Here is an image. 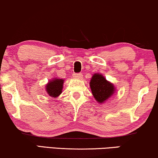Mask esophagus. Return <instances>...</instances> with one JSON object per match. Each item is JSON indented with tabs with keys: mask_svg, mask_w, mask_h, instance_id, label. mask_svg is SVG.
Here are the masks:
<instances>
[{
	"mask_svg": "<svg viewBox=\"0 0 158 158\" xmlns=\"http://www.w3.org/2000/svg\"><path fill=\"white\" fill-rule=\"evenodd\" d=\"M73 77L77 79H82L83 78V75L81 73H74L73 74Z\"/></svg>",
	"mask_w": 158,
	"mask_h": 158,
	"instance_id": "obj_1",
	"label": "esophagus"
}]
</instances>
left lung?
<instances>
[{
	"instance_id": "left-lung-1",
	"label": "left lung",
	"mask_w": 158,
	"mask_h": 158,
	"mask_svg": "<svg viewBox=\"0 0 158 158\" xmlns=\"http://www.w3.org/2000/svg\"><path fill=\"white\" fill-rule=\"evenodd\" d=\"M90 87L93 96L99 103L108 100L115 92V87L101 74L93 75L90 82Z\"/></svg>"
}]
</instances>
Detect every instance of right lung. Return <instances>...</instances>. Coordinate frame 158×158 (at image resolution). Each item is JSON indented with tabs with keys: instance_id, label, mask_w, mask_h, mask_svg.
<instances>
[{
	"instance_id": "add662e5",
	"label": "right lung",
	"mask_w": 158,
	"mask_h": 158,
	"mask_svg": "<svg viewBox=\"0 0 158 158\" xmlns=\"http://www.w3.org/2000/svg\"><path fill=\"white\" fill-rule=\"evenodd\" d=\"M64 80L54 78L46 85V90L47 94L52 98H56L61 94L63 86Z\"/></svg>"
}]
</instances>
